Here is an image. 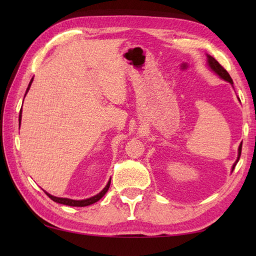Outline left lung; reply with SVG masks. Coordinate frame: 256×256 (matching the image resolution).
<instances>
[{
	"label": "left lung",
	"mask_w": 256,
	"mask_h": 256,
	"mask_svg": "<svg viewBox=\"0 0 256 256\" xmlns=\"http://www.w3.org/2000/svg\"><path fill=\"white\" fill-rule=\"evenodd\" d=\"M206 58H208V66L210 68V70L211 71H214L216 76H218L219 78H222V79H224V81H227V82H229V84H230L232 86L234 84V82H232V78H230V76H229V73L224 70V68L220 66V64L218 63V60H214V58H212L211 55H208L206 54ZM240 154H242V144H240V146H238V156H237V159H236V162H234V164H232V172L234 170V168H235V166H236V164L238 162V160H240Z\"/></svg>",
	"instance_id": "1"
}]
</instances>
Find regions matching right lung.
<instances>
[{"mask_svg": "<svg viewBox=\"0 0 256 256\" xmlns=\"http://www.w3.org/2000/svg\"><path fill=\"white\" fill-rule=\"evenodd\" d=\"M32 81H34V78H32V80H30V82H29L28 88H27V90H26V94H27V92H29V89H30V86H32ZM26 94H24V97H26ZM21 118H22V110H20V114H19V124H21ZM110 180H108L107 185L102 188V190H100V192H99L98 194H96V196H94L84 198V200H72V198H58V196H52V194H50V193H47L46 190H45V193L47 194V196H48L50 198H52V200H53L54 202L60 203V204H66V206H86L94 204V203H96L97 201L100 200V198L106 194L108 188H110Z\"/></svg>", "mask_w": 256, "mask_h": 256, "instance_id": "1", "label": "right lung"}]
</instances>
